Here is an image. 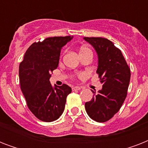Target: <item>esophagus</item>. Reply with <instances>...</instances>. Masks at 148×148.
<instances>
[{"label":"esophagus","mask_w":148,"mask_h":148,"mask_svg":"<svg viewBox=\"0 0 148 148\" xmlns=\"http://www.w3.org/2000/svg\"><path fill=\"white\" fill-rule=\"evenodd\" d=\"M72 89H73V90H80L81 88H80V87H74Z\"/></svg>","instance_id":"1"}]
</instances>
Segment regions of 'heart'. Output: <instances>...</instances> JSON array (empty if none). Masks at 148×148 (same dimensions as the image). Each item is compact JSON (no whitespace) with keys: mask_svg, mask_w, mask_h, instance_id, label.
I'll return each instance as SVG.
<instances>
[{"mask_svg":"<svg viewBox=\"0 0 148 148\" xmlns=\"http://www.w3.org/2000/svg\"><path fill=\"white\" fill-rule=\"evenodd\" d=\"M88 47H81V49H80V51H79V53L80 52H82V51H88Z\"/></svg>","mask_w":148,"mask_h":148,"instance_id":"heart-1","label":"heart"}]
</instances>
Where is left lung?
Listing matches in <instances>:
<instances>
[{
	"instance_id": "1",
	"label": "left lung",
	"mask_w": 148,
	"mask_h": 148,
	"mask_svg": "<svg viewBox=\"0 0 148 148\" xmlns=\"http://www.w3.org/2000/svg\"><path fill=\"white\" fill-rule=\"evenodd\" d=\"M97 55V73L101 90L93 93L91 101L85 103L88 116L97 122H105L121 108L127 97L131 71L121 50L110 40L102 38H84Z\"/></svg>"
}]
</instances>
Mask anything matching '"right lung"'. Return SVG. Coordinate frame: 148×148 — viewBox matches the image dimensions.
Masks as SVG:
<instances>
[{
  "mask_svg": "<svg viewBox=\"0 0 148 148\" xmlns=\"http://www.w3.org/2000/svg\"><path fill=\"white\" fill-rule=\"evenodd\" d=\"M73 36L47 38L27 50L19 66L21 89L27 104L37 118L45 122L58 119L64 110L71 88L67 84L51 85V74L57 69L60 51Z\"/></svg>",
  "mask_w": 148,
  "mask_h": 148,
  "instance_id": "1",
  "label": "right lung"
}]
</instances>
